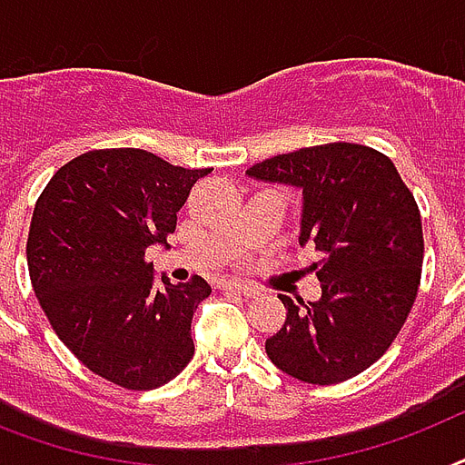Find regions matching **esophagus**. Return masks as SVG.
Masks as SVG:
<instances>
[{
	"mask_svg": "<svg viewBox=\"0 0 465 465\" xmlns=\"http://www.w3.org/2000/svg\"><path fill=\"white\" fill-rule=\"evenodd\" d=\"M222 290L236 292V294H243V297H255L253 287H248L246 282H236V280H226V282H222Z\"/></svg>",
	"mask_w": 465,
	"mask_h": 465,
	"instance_id": "34e87169",
	"label": "esophagus"
}]
</instances>
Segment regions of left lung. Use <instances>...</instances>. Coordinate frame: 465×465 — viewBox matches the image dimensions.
<instances>
[{"instance_id":"8db88e82","label":"left lung","mask_w":465,"mask_h":465,"mask_svg":"<svg viewBox=\"0 0 465 465\" xmlns=\"http://www.w3.org/2000/svg\"><path fill=\"white\" fill-rule=\"evenodd\" d=\"M304 193L299 243L321 255L311 270L321 299L280 294L287 321L265 352L299 381L331 386L361 374L391 347L418 297L422 219L381 152L331 142L277 154L246 171Z\"/></svg>"}]
</instances>
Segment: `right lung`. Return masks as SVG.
Returning a JSON list of instances; mask_svg holds the SVG:
<instances>
[{"instance_id": "add662e5", "label": "right lung", "mask_w": 465, "mask_h": 465, "mask_svg": "<svg viewBox=\"0 0 465 465\" xmlns=\"http://www.w3.org/2000/svg\"><path fill=\"white\" fill-rule=\"evenodd\" d=\"M144 149H94L50 178L25 243L40 309L69 352L127 391L163 386L195 354L190 323L212 294L203 277L171 284L144 253L166 243L197 178Z\"/></svg>"}]
</instances>
